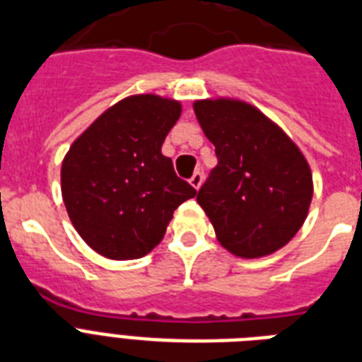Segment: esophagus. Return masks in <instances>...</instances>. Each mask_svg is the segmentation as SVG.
I'll return each mask as SVG.
<instances>
[{"label":"esophagus","mask_w":362,"mask_h":362,"mask_svg":"<svg viewBox=\"0 0 362 362\" xmlns=\"http://www.w3.org/2000/svg\"><path fill=\"white\" fill-rule=\"evenodd\" d=\"M202 183H204V173H202V172L192 173V177H190V185H192V187L198 190L199 187H202Z\"/></svg>","instance_id":"esophagus-1"}]
</instances>
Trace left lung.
Instances as JSON below:
<instances>
[{
  "mask_svg": "<svg viewBox=\"0 0 362 362\" xmlns=\"http://www.w3.org/2000/svg\"><path fill=\"white\" fill-rule=\"evenodd\" d=\"M194 112L218 158L196 196L218 241L241 258L273 254L290 243L308 215V163L250 104L198 100Z\"/></svg>",
  "mask_w": 362,
  "mask_h": 362,
  "instance_id": "left-lung-1",
  "label": "left lung"
}]
</instances>
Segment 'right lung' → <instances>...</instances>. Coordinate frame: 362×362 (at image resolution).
<instances>
[{"label": "right lung", "instance_id": "right-lung-1", "mask_svg": "<svg viewBox=\"0 0 362 362\" xmlns=\"http://www.w3.org/2000/svg\"><path fill=\"white\" fill-rule=\"evenodd\" d=\"M179 115L175 100L134 95L106 110L66 153V213L83 241L106 258L151 252L173 211L196 196L160 151Z\"/></svg>", "mask_w": 362, "mask_h": 362}]
</instances>
